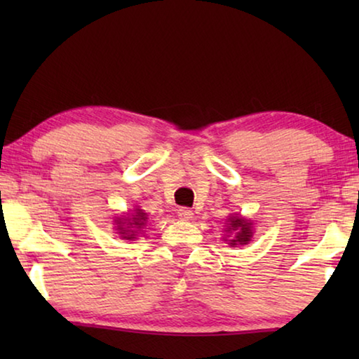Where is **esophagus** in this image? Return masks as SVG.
Here are the masks:
<instances>
[{"mask_svg":"<svg viewBox=\"0 0 359 359\" xmlns=\"http://www.w3.org/2000/svg\"><path fill=\"white\" fill-rule=\"evenodd\" d=\"M177 215L182 218V220H190V218H193V210L188 208H179Z\"/></svg>","mask_w":359,"mask_h":359,"instance_id":"1","label":"esophagus"}]
</instances>
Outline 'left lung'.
<instances>
[{
	"instance_id": "1",
	"label": "left lung",
	"mask_w": 359,
	"mask_h": 359,
	"mask_svg": "<svg viewBox=\"0 0 359 359\" xmlns=\"http://www.w3.org/2000/svg\"><path fill=\"white\" fill-rule=\"evenodd\" d=\"M231 228L229 229H236L238 231V234H236V238L229 242L231 245H238V244H247L248 241L252 238V224L242 220L239 217H233L231 218Z\"/></svg>"
}]
</instances>
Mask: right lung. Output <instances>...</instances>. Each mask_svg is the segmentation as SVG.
<instances>
[{
    "mask_svg": "<svg viewBox=\"0 0 359 359\" xmlns=\"http://www.w3.org/2000/svg\"><path fill=\"white\" fill-rule=\"evenodd\" d=\"M118 220H120V218H118ZM145 220H147V215H145L142 210H139V209H137L136 215H133V218H128V226H126V228H136V229H141V228L144 226ZM120 223H121V222H120ZM126 228H123V226H118V229H120V234L123 236L125 239H133V238H135V234H128V231H131V229H126ZM133 233H135V231H133Z\"/></svg>",
    "mask_w": 359,
    "mask_h": 359,
    "instance_id": "add662e5",
    "label": "right lung"
}]
</instances>
